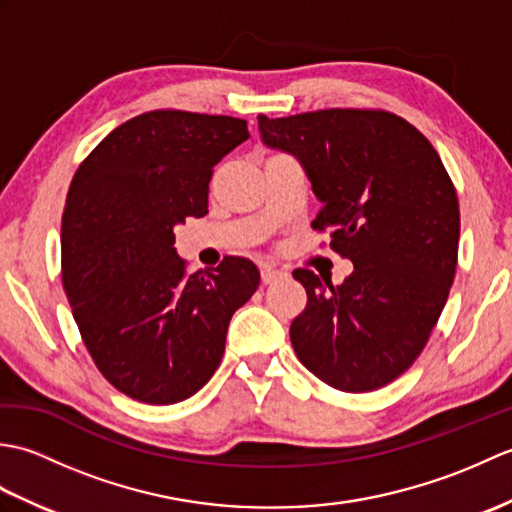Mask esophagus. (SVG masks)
<instances>
[{
    "label": "esophagus",
    "mask_w": 512,
    "mask_h": 512,
    "mask_svg": "<svg viewBox=\"0 0 512 512\" xmlns=\"http://www.w3.org/2000/svg\"><path fill=\"white\" fill-rule=\"evenodd\" d=\"M284 277H286L284 270L273 268V266H264L262 268V281H264V284H273V281L284 279Z\"/></svg>",
    "instance_id": "34e87169"
}]
</instances>
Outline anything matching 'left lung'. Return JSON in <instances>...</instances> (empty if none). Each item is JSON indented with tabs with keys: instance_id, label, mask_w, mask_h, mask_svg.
<instances>
[{
	"instance_id": "1",
	"label": "left lung",
	"mask_w": 512,
	"mask_h": 512,
	"mask_svg": "<svg viewBox=\"0 0 512 512\" xmlns=\"http://www.w3.org/2000/svg\"><path fill=\"white\" fill-rule=\"evenodd\" d=\"M268 147L295 154L321 209L312 228L350 259L341 286L292 277L308 303L290 325L299 361L323 383L365 394L405 374L427 345L458 266L460 204L438 151L385 110L332 107L257 116Z\"/></svg>"
}]
</instances>
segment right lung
Here are the masks:
<instances>
[{
  "mask_svg": "<svg viewBox=\"0 0 512 512\" xmlns=\"http://www.w3.org/2000/svg\"><path fill=\"white\" fill-rule=\"evenodd\" d=\"M246 138L242 118L154 110L118 125L74 173L63 290L94 365L129 398L173 405L200 391L259 286L250 259L191 275L173 248V228L209 213L213 167Z\"/></svg>",
  "mask_w": 512,
  "mask_h": 512,
  "instance_id": "add662e5",
  "label": "right lung"
}]
</instances>
